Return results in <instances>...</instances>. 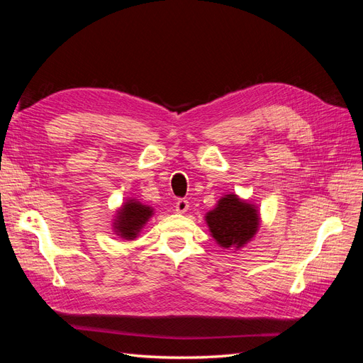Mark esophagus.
Wrapping results in <instances>:
<instances>
[{"mask_svg": "<svg viewBox=\"0 0 363 363\" xmlns=\"http://www.w3.org/2000/svg\"><path fill=\"white\" fill-rule=\"evenodd\" d=\"M175 211H177V213H184L189 211V201L184 200V199H180L177 203H175Z\"/></svg>", "mask_w": 363, "mask_h": 363, "instance_id": "obj_1", "label": "esophagus"}]
</instances>
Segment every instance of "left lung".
Masks as SVG:
<instances>
[{"mask_svg":"<svg viewBox=\"0 0 363 363\" xmlns=\"http://www.w3.org/2000/svg\"><path fill=\"white\" fill-rule=\"evenodd\" d=\"M211 236L224 250H240L255 239L260 227L259 207L240 199L236 194H225L204 216Z\"/></svg>","mask_w":363,"mask_h":363,"instance_id":"left-lung-1","label":"left lung"}]
</instances>
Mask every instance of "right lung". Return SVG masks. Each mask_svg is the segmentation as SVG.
Masks as SVG:
<instances>
[{
    "label": "right lung",
    "mask_w": 363,
    "mask_h": 363,
    "mask_svg": "<svg viewBox=\"0 0 363 363\" xmlns=\"http://www.w3.org/2000/svg\"><path fill=\"white\" fill-rule=\"evenodd\" d=\"M152 215L155 208L151 206L138 199H127L115 213L112 221L113 233L124 240H135Z\"/></svg>",
    "instance_id": "obj_1"
}]
</instances>
